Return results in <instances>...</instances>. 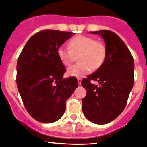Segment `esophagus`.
I'll return each mask as SVG.
<instances>
[{
	"label": "esophagus",
	"mask_w": 147,
	"mask_h": 147,
	"mask_svg": "<svg viewBox=\"0 0 147 147\" xmlns=\"http://www.w3.org/2000/svg\"><path fill=\"white\" fill-rule=\"evenodd\" d=\"M77 81H78V83H79V85H81V83H82V79L77 78Z\"/></svg>",
	"instance_id": "34e87169"
}]
</instances>
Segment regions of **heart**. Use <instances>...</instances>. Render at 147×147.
Returning a JSON list of instances; mask_svg holds the SVG:
<instances>
[{
    "label": "heart",
    "instance_id": "b5f03b06",
    "mask_svg": "<svg viewBox=\"0 0 147 147\" xmlns=\"http://www.w3.org/2000/svg\"><path fill=\"white\" fill-rule=\"evenodd\" d=\"M68 48L63 46L57 49V55L62 64L68 66L77 57L78 63L69 67L67 74L71 77H82L90 70H96L104 63L107 55L106 45L92 37L77 35L68 42Z\"/></svg>",
    "mask_w": 147,
    "mask_h": 147
}]
</instances>
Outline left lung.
Masks as SVG:
<instances>
[{
  "instance_id": "obj_1",
  "label": "left lung",
  "mask_w": 147,
  "mask_h": 147,
  "mask_svg": "<svg viewBox=\"0 0 147 147\" xmlns=\"http://www.w3.org/2000/svg\"><path fill=\"white\" fill-rule=\"evenodd\" d=\"M90 32L102 36L107 55L102 66L82 81L87 92L82 99V111L89 121L105 124L117 118L125 108L134 84V60L124 42L113 32ZM91 80L100 84H91Z\"/></svg>"
}]
</instances>
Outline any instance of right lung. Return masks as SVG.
<instances>
[{"label": "right lung", "mask_w": 147, "mask_h": 147, "mask_svg": "<svg viewBox=\"0 0 147 147\" xmlns=\"http://www.w3.org/2000/svg\"><path fill=\"white\" fill-rule=\"evenodd\" d=\"M73 34L44 30L28 40L18 58L16 84L25 109L42 123L59 119L65 102L78 86L76 77L63 78L66 72L57 49Z\"/></svg>", "instance_id": "1"}]
</instances>
